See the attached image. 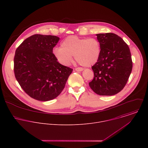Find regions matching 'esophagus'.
Instances as JSON below:
<instances>
[{"mask_svg":"<svg viewBox=\"0 0 148 148\" xmlns=\"http://www.w3.org/2000/svg\"><path fill=\"white\" fill-rule=\"evenodd\" d=\"M75 70L77 71H81L83 70V69L81 68V67H77V68H76Z\"/></svg>","mask_w":148,"mask_h":148,"instance_id":"34e87169","label":"esophagus"}]
</instances>
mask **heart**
Instances as JSON below:
<instances>
[{"instance_id": "1", "label": "heart", "mask_w": 148, "mask_h": 148, "mask_svg": "<svg viewBox=\"0 0 148 148\" xmlns=\"http://www.w3.org/2000/svg\"><path fill=\"white\" fill-rule=\"evenodd\" d=\"M53 53L63 66H69L75 60L82 66L91 67L98 61L101 53L99 41L95 38H79L70 36L63 40L60 47H56Z\"/></svg>"}]
</instances>
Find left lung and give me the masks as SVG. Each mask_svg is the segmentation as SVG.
Returning a JSON list of instances; mask_svg holds the SVG:
<instances>
[{
    "label": "left lung",
    "instance_id": "obj_1",
    "mask_svg": "<svg viewBox=\"0 0 148 148\" xmlns=\"http://www.w3.org/2000/svg\"><path fill=\"white\" fill-rule=\"evenodd\" d=\"M97 36L101 53L91 67L94 77L89 86L98 95H114L123 90L131 73V51L123 39L114 33H100Z\"/></svg>",
    "mask_w": 148,
    "mask_h": 148
}]
</instances>
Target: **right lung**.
Here are the masks:
<instances>
[{
	"label": "right lung",
	"mask_w": 148,
	"mask_h": 148,
	"mask_svg": "<svg viewBox=\"0 0 148 148\" xmlns=\"http://www.w3.org/2000/svg\"><path fill=\"white\" fill-rule=\"evenodd\" d=\"M59 40L56 36L34 34L16 50L15 77L21 88L33 99L47 101L58 97L73 71L59 63L53 53Z\"/></svg>",
	"instance_id": "1"
}]
</instances>
